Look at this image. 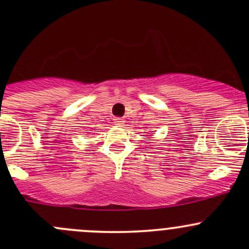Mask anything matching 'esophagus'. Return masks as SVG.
<instances>
[{
    "label": "esophagus",
    "mask_w": 249,
    "mask_h": 249,
    "mask_svg": "<svg viewBox=\"0 0 249 249\" xmlns=\"http://www.w3.org/2000/svg\"><path fill=\"white\" fill-rule=\"evenodd\" d=\"M114 124L117 125V126H124L125 120H123L122 118H115V119H114Z\"/></svg>",
    "instance_id": "obj_1"
}]
</instances>
